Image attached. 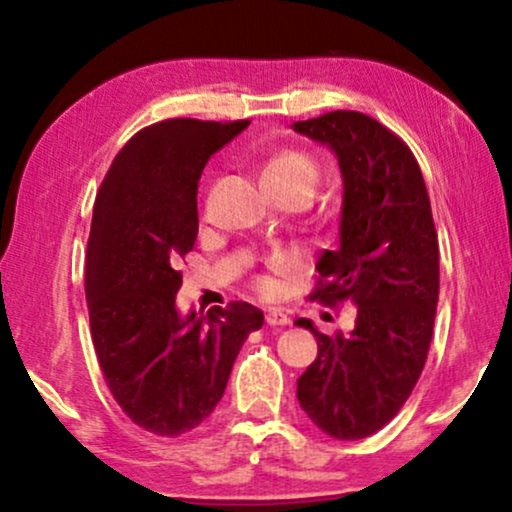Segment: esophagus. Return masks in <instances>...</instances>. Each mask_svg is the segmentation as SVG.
<instances>
[{"mask_svg": "<svg viewBox=\"0 0 512 512\" xmlns=\"http://www.w3.org/2000/svg\"><path fill=\"white\" fill-rule=\"evenodd\" d=\"M289 315L284 313V310H269L267 313V325L272 327H281V325H289Z\"/></svg>", "mask_w": 512, "mask_h": 512, "instance_id": "34e87169", "label": "esophagus"}]
</instances>
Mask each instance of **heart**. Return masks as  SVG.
Wrapping results in <instances>:
<instances>
[{
  "label": "heart",
  "mask_w": 512,
  "mask_h": 512,
  "mask_svg": "<svg viewBox=\"0 0 512 512\" xmlns=\"http://www.w3.org/2000/svg\"><path fill=\"white\" fill-rule=\"evenodd\" d=\"M262 182L269 192H310L320 182V163L308 151L281 149L264 161Z\"/></svg>",
  "instance_id": "b5f03b06"
}]
</instances>
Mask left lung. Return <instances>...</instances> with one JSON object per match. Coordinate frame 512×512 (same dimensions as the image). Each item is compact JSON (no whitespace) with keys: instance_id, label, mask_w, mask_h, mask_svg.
<instances>
[{"instance_id":"left-lung-1","label":"left lung","mask_w":512,"mask_h":512,"mask_svg":"<svg viewBox=\"0 0 512 512\" xmlns=\"http://www.w3.org/2000/svg\"><path fill=\"white\" fill-rule=\"evenodd\" d=\"M293 129L330 146L344 182L339 248L317 260L310 298L356 305L349 334L298 320L315 334L317 358L296 395L327 436L368 438L404 407L431 346L440 289L431 199L409 146L373 117L334 110Z\"/></svg>"}]
</instances>
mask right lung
Segmentation results:
<instances>
[{"mask_svg":"<svg viewBox=\"0 0 512 512\" xmlns=\"http://www.w3.org/2000/svg\"><path fill=\"white\" fill-rule=\"evenodd\" d=\"M250 120L175 117L122 146L93 204L86 301L93 349L122 411L175 438L221 402L240 346L264 315L236 301L182 317L180 260L195 248L197 182L211 154Z\"/></svg>","mask_w":512,"mask_h":512,"instance_id":"right-lung-1","label":"right lung"}]
</instances>
